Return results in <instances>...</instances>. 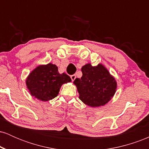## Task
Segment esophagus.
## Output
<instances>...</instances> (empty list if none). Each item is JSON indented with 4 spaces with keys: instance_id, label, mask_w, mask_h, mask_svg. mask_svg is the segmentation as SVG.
I'll return each instance as SVG.
<instances>
[{
    "instance_id": "esophagus-1",
    "label": "esophagus",
    "mask_w": 149,
    "mask_h": 149,
    "mask_svg": "<svg viewBox=\"0 0 149 149\" xmlns=\"http://www.w3.org/2000/svg\"><path fill=\"white\" fill-rule=\"evenodd\" d=\"M76 75H72V76H71V78L72 81H74L75 79H76Z\"/></svg>"
}]
</instances>
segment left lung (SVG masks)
<instances>
[{"label":"left lung","mask_w":149,"mask_h":149,"mask_svg":"<svg viewBox=\"0 0 149 149\" xmlns=\"http://www.w3.org/2000/svg\"><path fill=\"white\" fill-rule=\"evenodd\" d=\"M83 76L75 79L80 100L91 107L105 105L116 92L117 83L102 64H85L81 69Z\"/></svg>","instance_id":"8db88e82"}]
</instances>
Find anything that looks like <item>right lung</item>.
Listing matches in <instances>:
<instances>
[{"label": "right lung", "instance_id": "1", "mask_svg": "<svg viewBox=\"0 0 149 149\" xmlns=\"http://www.w3.org/2000/svg\"><path fill=\"white\" fill-rule=\"evenodd\" d=\"M71 81L67 74H60L57 66L49 63L36 68L29 75L26 83L32 96L46 102L57 97L61 85Z\"/></svg>", "mask_w": 149, "mask_h": 149}]
</instances>
